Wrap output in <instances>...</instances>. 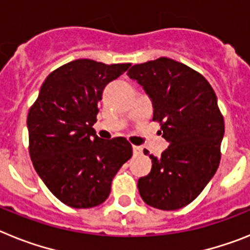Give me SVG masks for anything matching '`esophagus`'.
<instances>
[{"instance_id": "esophagus-1", "label": "esophagus", "mask_w": 250, "mask_h": 250, "mask_svg": "<svg viewBox=\"0 0 250 250\" xmlns=\"http://www.w3.org/2000/svg\"><path fill=\"white\" fill-rule=\"evenodd\" d=\"M132 150H134V155H140V154H143V147L141 146H132Z\"/></svg>"}]
</instances>
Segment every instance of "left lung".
<instances>
[{"label": "left lung", "mask_w": 250, "mask_h": 250, "mask_svg": "<svg viewBox=\"0 0 250 250\" xmlns=\"http://www.w3.org/2000/svg\"><path fill=\"white\" fill-rule=\"evenodd\" d=\"M127 76L150 96L152 121L169 143L160 158L149 155L151 171L138 182L141 199L161 210L180 209L202 193L219 167L224 118L216 95L202 74L167 57L134 65Z\"/></svg>", "instance_id": "left-lung-1"}]
</instances>
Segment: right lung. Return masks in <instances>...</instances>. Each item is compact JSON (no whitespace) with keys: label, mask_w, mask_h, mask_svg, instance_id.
I'll use <instances>...</instances> for the list:
<instances>
[{"label":"right lung","mask_w":250,"mask_h":250,"mask_svg":"<svg viewBox=\"0 0 250 250\" xmlns=\"http://www.w3.org/2000/svg\"><path fill=\"white\" fill-rule=\"evenodd\" d=\"M131 63L80 59L43 81L27 115L28 151L35 170L60 202L76 209L100 205L132 155L125 138L103 140L92 129L103 91Z\"/></svg>","instance_id":"right-lung-1"}]
</instances>
